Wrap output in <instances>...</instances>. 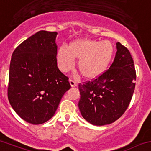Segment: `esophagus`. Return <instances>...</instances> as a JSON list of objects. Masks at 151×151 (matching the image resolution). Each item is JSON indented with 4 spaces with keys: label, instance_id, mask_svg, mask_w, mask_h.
Instances as JSON below:
<instances>
[{
    "label": "esophagus",
    "instance_id": "esophagus-1",
    "mask_svg": "<svg viewBox=\"0 0 151 151\" xmlns=\"http://www.w3.org/2000/svg\"><path fill=\"white\" fill-rule=\"evenodd\" d=\"M70 85H71L72 87H76L77 86V83L76 81H75L73 79H70Z\"/></svg>",
    "mask_w": 151,
    "mask_h": 151
}]
</instances>
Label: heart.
Returning a JSON list of instances; mask_svg holds the SVG:
<instances>
[{
  "label": "heart",
  "mask_w": 151,
  "mask_h": 151,
  "mask_svg": "<svg viewBox=\"0 0 151 151\" xmlns=\"http://www.w3.org/2000/svg\"><path fill=\"white\" fill-rule=\"evenodd\" d=\"M115 48L109 41L80 39L72 42L68 48L62 47L57 54L60 70L67 72L72 68L75 59L82 76L93 79L102 74L110 64Z\"/></svg>",
  "instance_id": "1"
}]
</instances>
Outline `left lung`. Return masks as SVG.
<instances>
[{
  "mask_svg": "<svg viewBox=\"0 0 151 151\" xmlns=\"http://www.w3.org/2000/svg\"><path fill=\"white\" fill-rule=\"evenodd\" d=\"M117 51L108 70L92 81L78 84V107L81 116L97 126L119 119L130 104L136 85L133 60L124 46L116 43Z\"/></svg>",
  "mask_w": 151,
  "mask_h": 151,
  "instance_id": "8db88e82",
  "label": "left lung"
}]
</instances>
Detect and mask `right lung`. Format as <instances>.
<instances>
[{
    "instance_id": "add662e5",
    "label": "right lung",
    "mask_w": 151,
    "mask_h": 151,
    "mask_svg": "<svg viewBox=\"0 0 151 151\" xmlns=\"http://www.w3.org/2000/svg\"><path fill=\"white\" fill-rule=\"evenodd\" d=\"M56 35V32H38L19 44L12 55L8 99L17 114L30 124L50 119L71 87L69 78L57 66Z\"/></svg>"
}]
</instances>
